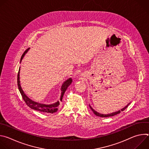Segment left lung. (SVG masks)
Wrapping results in <instances>:
<instances>
[{
	"instance_id": "left-lung-1",
	"label": "left lung",
	"mask_w": 149,
	"mask_h": 149,
	"mask_svg": "<svg viewBox=\"0 0 149 149\" xmlns=\"http://www.w3.org/2000/svg\"><path fill=\"white\" fill-rule=\"evenodd\" d=\"M129 104H130V103L127 104L125 107H124L123 109H122L121 110H119V111H117V112H114V113H111V114H100V113H97V111H95L91 107V106H90V109H91V110L93 111V112L94 113V114L96 115L97 116L102 117H108L114 116H115V115H117V114H120V113H121V111H123L124 110H125V109L127 108V107H128V106L129 105Z\"/></svg>"
}]
</instances>
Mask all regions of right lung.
Here are the masks:
<instances>
[{
	"instance_id": "right-lung-1",
	"label": "right lung",
	"mask_w": 149,
	"mask_h": 149,
	"mask_svg": "<svg viewBox=\"0 0 149 149\" xmlns=\"http://www.w3.org/2000/svg\"><path fill=\"white\" fill-rule=\"evenodd\" d=\"M28 49H27L22 54V56H21L20 58V62L22 61L23 57L24 56L25 53L28 51ZM19 71H20V68L19 70L18 71V74H17V86H18V88L21 94V95L22 97V98L24 99V100L25 101V103L27 104V105L28 107H29L30 108H31L32 109L37 110L38 111H40V112H43V113H54L55 112H56L58 110V106L59 105V101H57L56 102L53 104H51V105H45V104H39L36 102H34L33 101H32L31 100H30L24 93L22 89L21 88L20 85V81H19ZM72 80V79L70 78L68 79H67L66 81H65L63 82V84H62V87H61V91H62V93H61V98L60 100L62 101V97L63 96V94H64L66 90L67 89V88L68 87V86L71 84Z\"/></svg>"
}]
</instances>
